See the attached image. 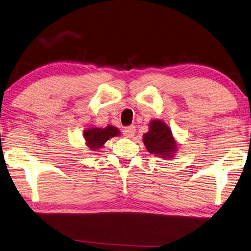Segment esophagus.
Segmentation results:
<instances>
[{
    "instance_id": "34e87169",
    "label": "esophagus",
    "mask_w": 251,
    "mask_h": 251,
    "mask_svg": "<svg viewBox=\"0 0 251 251\" xmlns=\"http://www.w3.org/2000/svg\"><path fill=\"white\" fill-rule=\"evenodd\" d=\"M135 132H136V127L134 125L127 126L123 129V135L127 137V138H131L132 136H135Z\"/></svg>"
}]
</instances>
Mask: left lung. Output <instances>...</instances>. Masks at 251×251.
I'll return each mask as SVG.
<instances>
[{
  "mask_svg": "<svg viewBox=\"0 0 251 251\" xmlns=\"http://www.w3.org/2000/svg\"><path fill=\"white\" fill-rule=\"evenodd\" d=\"M144 144L150 153L165 158L172 156L177 149L171 129L161 121L151 122L150 130L144 135Z\"/></svg>",
  "mask_w": 251,
  "mask_h": 251,
  "instance_id": "left-lung-1",
  "label": "left lung"
}]
</instances>
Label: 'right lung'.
I'll list each match as a JSON object with an SVG mask.
<instances>
[{"instance_id": "add662e5", "label": "right lung", "mask_w": 251, "mask_h": 251, "mask_svg": "<svg viewBox=\"0 0 251 251\" xmlns=\"http://www.w3.org/2000/svg\"><path fill=\"white\" fill-rule=\"evenodd\" d=\"M120 134L119 129L113 126H106L105 128H88L83 131V136L91 150L102 148L106 140Z\"/></svg>"}]
</instances>
